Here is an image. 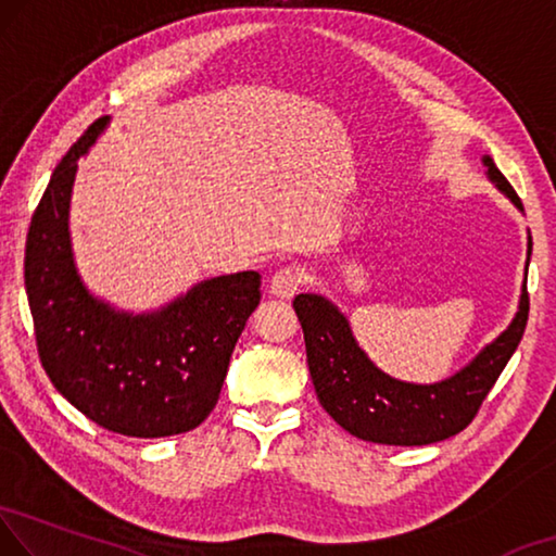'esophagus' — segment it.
Returning a JSON list of instances; mask_svg holds the SVG:
<instances>
[{"instance_id":"1","label":"esophagus","mask_w":556,"mask_h":556,"mask_svg":"<svg viewBox=\"0 0 556 556\" xmlns=\"http://www.w3.org/2000/svg\"><path fill=\"white\" fill-rule=\"evenodd\" d=\"M301 286H303V270L298 266L280 268L276 276L270 278V293L276 298H293Z\"/></svg>"}]
</instances>
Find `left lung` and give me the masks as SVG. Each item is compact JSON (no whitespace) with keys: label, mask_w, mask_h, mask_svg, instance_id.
<instances>
[{"label":"left lung","mask_w":556,"mask_h":556,"mask_svg":"<svg viewBox=\"0 0 556 556\" xmlns=\"http://www.w3.org/2000/svg\"><path fill=\"white\" fill-rule=\"evenodd\" d=\"M486 178L525 211L519 195L490 156H482ZM532 255V236H527V266ZM303 326L307 367L318 400L326 413L355 438L378 445H432L463 432L472 422L486 392L497 382L509 357L525 336L529 295L522 283L515 318L490 345H484L463 370L430 386L405 382L382 372L350 330L338 305L315 293H301L293 301Z\"/></svg>","instance_id":"8db88e82"}]
</instances>
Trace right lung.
Instances as JSON below:
<instances>
[{"mask_svg": "<svg viewBox=\"0 0 556 556\" xmlns=\"http://www.w3.org/2000/svg\"><path fill=\"white\" fill-rule=\"evenodd\" d=\"M106 124L97 118L74 143L31 216L24 286L34 336L49 380L91 422L126 438H168L216 407L230 353L261 303V276L206 278L151 313L93 295L74 263L70 203L76 161Z\"/></svg>", "mask_w": 556, "mask_h": 556, "instance_id": "add662e5", "label": "right lung"}]
</instances>
